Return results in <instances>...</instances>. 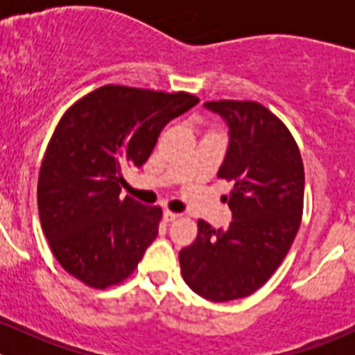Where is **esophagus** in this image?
I'll return each instance as SVG.
<instances>
[{"label":"esophagus","instance_id":"esophagus-1","mask_svg":"<svg viewBox=\"0 0 355 355\" xmlns=\"http://www.w3.org/2000/svg\"><path fill=\"white\" fill-rule=\"evenodd\" d=\"M163 218H164V221H168V223H170V221H175V220H177V218H180V214H178V213H171V211H164Z\"/></svg>","mask_w":355,"mask_h":355}]
</instances>
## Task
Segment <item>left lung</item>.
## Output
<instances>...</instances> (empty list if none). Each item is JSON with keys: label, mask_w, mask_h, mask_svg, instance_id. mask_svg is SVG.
Listing matches in <instances>:
<instances>
[{"label": "left lung", "mask_w": 355, "mask_h": 355, "mask_svg": "<svg viewBox=\"0 0 355 355\" xmlns=\"http://www.w3.org/2000/svg\"><path fill=\"white\" fill-rule=\"evenodd\" d=\"M228 127L218 177L230 182L227 228L198 221L192 245L180 250L185 284L213 302L242 299L263 287L287 256L300 227L304 164L288 128L254 101H209Z\"/></svg>", "instance_id": "left-lung-1"}]
</instances>
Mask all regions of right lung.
Returning a JSON list of instances; mask_svg holds the SVG:
<instances>
[{
  "label": "right lung",
  "instance_id": "right-lung-1",
  "mask_svg": "<svg viewBox=\"0 0 355 355\" xmlns=\"http://www.w3.org/2000/svg\"><path fill=\"white\" fill-rule=\"evenodd\" d=\"M199 103L187 92L105 85L63 114L39 171L37 206L53 254L94 288L123 282L157 235L161 207L120 199L121 170L148 161L164 125Z\"/></svg>",
  "mask_w": 355,
  "mask_h": 355
}]
</instances>
